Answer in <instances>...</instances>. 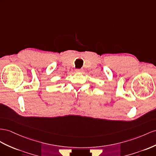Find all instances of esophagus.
Instances as JSON below:
<instances>
[{"label": "esophagus", "instance_id": "esophagus-1", "mask_svg": "<svg viewBox=\"0 0 156 156\" xmlns=\"http://www.w3.org/2000/svg\"><path fill=\"white\" fill-rule=\"evenodd\" d=\"M82 71H83L82 69H76V73H82Z\"/></svg>", "mask_w": 156, "mask_h": 156}]
</instances>
